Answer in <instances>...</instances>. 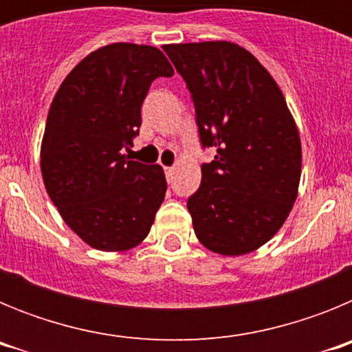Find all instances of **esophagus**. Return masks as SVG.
I'll list each match as a JSON object with an SVG mask.
<instances>
[{"mask_svg": "<svg viewBox=\"0 0 352 352\" xmlns=\"http://www.w3.org/2000/svg\"><path fill=\"white\" fill-rule=\"evenodd\" d=\"M173 174H174V167H166V176H167V179H173Z\"/></svg>", "mask_w": 352, "mask_h": 352, "instance_id": "1", "label": "esophagus"}]
</instances>
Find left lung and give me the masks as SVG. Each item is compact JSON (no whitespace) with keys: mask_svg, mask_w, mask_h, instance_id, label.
<instances>
[{"mask_svg":"<svg viewBox=\"0 0 352 352\" xmlns=\"http://www.w3.org/2000/svg\"><path fill=\"white\" fill-rule=\"evenodd\" d=\"M185 79L203 148H214L186 208L197 239L222 256H243L276 234L296 201L301 142L270 72L232 42L170 43Z\"/></svg>","mask_w":352,"mask_h":352,"instance_id":"left-lung-1","label":"left lung"}]
</instances>
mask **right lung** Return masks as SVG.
<instances>
[{
  "label": "right lung",
  "instance_id": "1",
  "mask_svg": "<svg viewBox=\"0 0 352 352\" xmlns=\"http://www.w3.org/2000/svg\"><path fill=\"white\" fill-rule=\"evenodd\" d=\"M173 74L157 47L111 43L86 56L54 95L40 149L42 178L65 223L96 250L138 247L164 203V169L125 151L139 135L151 82Z\"/></svg>",
  "mask_w": 352,
  "mask_h": 352
}]
</instances>
